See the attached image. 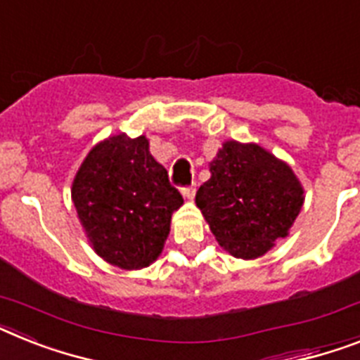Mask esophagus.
Returning a JSON list of instances; mask_svg holds the SVG:
<instances>
[{"instance_id":"esophagus-1","label":"esophagus","mask_w":360,"mask_h":360,"mask_svg":"<svg viewBox=\"0 0 360 360\" xmlns=\"http://www.w3.org/2000/svg\"><path fill=\"white\" fill-rule=\"evenodd\" d=\"M183 195H185V199H188V201H192L195 195V186H188V188H183Z\"/></svg>"}]
</instances>
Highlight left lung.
Instances as JSON below:
<instances>
[{"mask_svg": "<svg viewBox=\"0 0 360 360\" xmlns=\"http://www.w3.org/2000/svg\"><path fill=\"white\" fill-rule=\"evenodd\" d=\"M208 168L195 205L229 255L256 259L289 236L304 186L288 162L256 143L225 141Z\"/></svg>", "mask_w": 360, "mask_h": 360, "instance_id": "1", "label": "left lung"}]
</instances>
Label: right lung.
I'll use <instances>...</instances> for the list:
<instances>
[{
  "label": "right lung",
  "instance_id": "right-lung-1",
  "mask_svg": "<svg viewBox=\"0 0 360 360\" xmlns=\"http://www.w3.org/2000/svg\"><path fill=\"white\" fill-rule=\"evenodd\" d=\"M87 241L104 262L126 271L152 265L165 249L183 195L150 153L146 135H111L89 150L71 186Z\"/></svg>",
  "mask_w": 360,
  "mask_h": 360
}]
</instances>
